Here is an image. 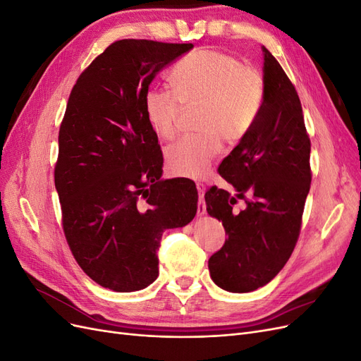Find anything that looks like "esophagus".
Wrapping results in <instances>:
<instances>
[{
    "instance_id": "esophagus-1",
    "label": "esophagus",
    "mask_w": 361,
    "mask_h": 361,
    "mask_svg": "<svg viewBox=\"0 0 361 361\" xmlns=\"http://www.w3.org/2000/svg\"><path fill=\"white\" fill-rule=\"evenodd\" d=\"M197 191H199V204H197V215L203 216L206 214V203H204V185L197 183Z\"/></svg>"
}]
</instances>
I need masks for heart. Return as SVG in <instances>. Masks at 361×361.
<instances>
[{
    "label": "heart",
    "mask_w": 361,
    "mask_h": 361,
    "mask_svg": "<svg viewBox=\"0 0 361 361\" xmlns=\"http://www.w3.org/2000/svg\"><path fill=\"white\" fill-rule=\"evenodd\" d=\"M174 93L152 87L143 106L150 128L161 138L176 134L182 108L200 106L202 135L185 137L167 147L166 164L174 176L202 179L227 143L243 140L253 128L265 96L262 73L215 49H200L180 60L171 72Z\"/></svg>",
    "instance_id": "heart-1"
}]
</instances>
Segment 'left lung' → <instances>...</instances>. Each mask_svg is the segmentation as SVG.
Segmentation results:
<instances>
[{
	"label": "left lung",
	"mask_w": 361,
	"mask_h": 361,
	"mask_svg": "<svg viewBox=\"0 0 361 361\" xmlns=\"http://www.w3.org/2000/svg\"><path fill=\"white\" fill-rule=\"evenodd\" d=\"M264 52L265 96L250 133L218 167L235 190L211 188L206 211L228 235L211 256V279L227 292L265 286L290 257L310 190V138L300 97L272 54ZM241 198V213L233 204Z\"/></svg>",
	"instance_id": "8db88e82"
}]
</instances>
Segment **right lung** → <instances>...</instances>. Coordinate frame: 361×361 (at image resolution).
Segmentation results:
<instances>
[{"label":"right lung","mask_w":361,"mask_h":361,"mask_svg":"<svg viewBox=\"0 0 361 361\" xmlns=\"http://www.w3.org/2000/svg\"><path fill=\"white\" fill-rule=\"evenodd\" d=\"M192 47L117 40L69 96L54 171L63 231L85 274L114 292L154 283L162 232L197 212L195 185L161 179L164 159L143 106L155 76Z\"/></svg>","instance_id":"add662e5"}]
</instances>
